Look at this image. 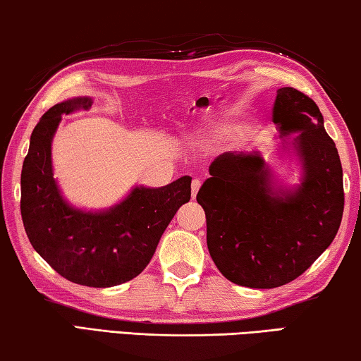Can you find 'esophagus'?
<instances>
[{"label":"esophagus","mask_w":361,"mask_h":361,"mask_svg":"<svg viewBox=\"0 0 361 361\" xmlns=\"http://www.w3.org/2000/svg\"><path fill=\"white\" fill-rule=\"evenodd\" d=\"M200 185H202V183H200V180H192V183H191V194H192V199L195 197V195H197L199 189H200Z\"/></svg>","instance_id":"esophagus-1"}]
</instances>
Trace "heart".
Instances as JSON below:
<instances>
[{"label": "heart", "mask_w": 361, "mask_h": 361, "mask_svg": "<svg viewBox=\"0 0 361 361\" xmlns=\"http://www.w3.org/2000/svg\"><path fill=\"white\" fill-rule=\"evenodd\" d=\"M235 132H239V127L235 124H229V122H212V124L197 127V129L189 133V142L199 146H209L212 143L221 142V140L234 135Z\"/></svg>", "instance_id": "obj_1"}]
</instances>
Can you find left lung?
<instances>
[{"label": "left lung", "mask_w": 361, "mask_h": 361, "mask_svg": "<svg viewBox=\"0 0 361 361\" xmlns=\"http://www.w3.org/2000/svg\"><path fill=\"white\" fill-rule=\"evenodd\" d=\"M274 124L283 140L279 157H296L298 185L279 181L259 151L224 152L197 192L207 218V245L232 283L276 288L312 266L331 245L344 212L342 166L312 99L277 90Z\"/></svg>", "instance_id": "left-lung-1"}]
</instances>
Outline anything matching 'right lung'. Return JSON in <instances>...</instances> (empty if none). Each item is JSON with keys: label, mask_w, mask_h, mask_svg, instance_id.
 Returning a JSON list of instances; mask_svg holds the SVG:
<instances>
[{"label": "right lung", "mask_w": 361, "mask_h": 361, "mask_svg": "<svg viewBox=\"0 0 361 361\" xmlns=\"http://www.w3.org/2000/svg\"><path fill=\"white\" fill-rule=\"evenodd\" d=\"M90 97H75L42 114L23 161L20 212L33 248L70 282L108 288L137 277L148 266L176 210L191 199V176L167 186H133L103 210L78 209L63 197L52 169V140L62 114L90 109Z\"/></svg>", "instance_id": "1"}]
</instances>
